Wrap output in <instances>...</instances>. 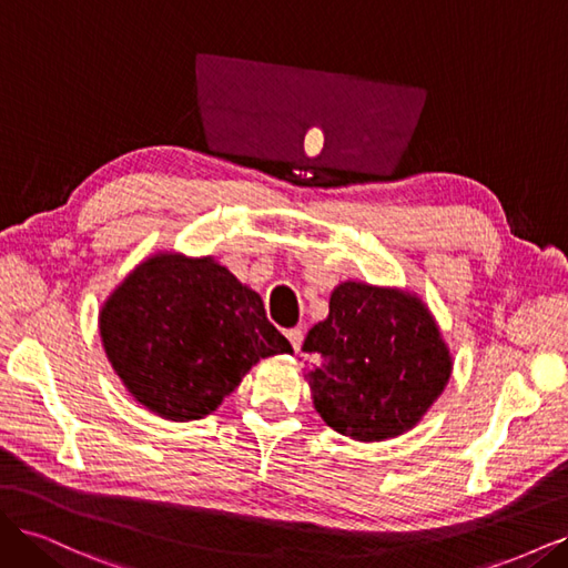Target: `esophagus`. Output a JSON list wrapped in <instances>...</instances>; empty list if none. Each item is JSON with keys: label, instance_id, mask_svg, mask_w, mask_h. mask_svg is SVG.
I'll use <instances>...</instances> for the list:
<instances>
[{"label": "esophagus", "instance_id": "1", "mask_svg": "<svg viewBox=\"0 0 568 568\" xmlns=\"http://www.w3.org/2000/svg\"><path fill=\"white\" fill-rule=\"evenodd\" d=\"M284 334H286V338L291 343V348L301 351V343H303V329H301V326H294V329H286Z\"/></svg>", "mask_w": 568, "mask_h": 568}]
</instances>
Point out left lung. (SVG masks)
Listing matches in <instances>:
<instances>
[{
  "label": "left lung",
  "mask_w": 568,
  "mask_h": 568,
  "mask_svg": "<svg viewBox=\"0 0 568 568\" xmlns=\"http://www.w3.org/2000/svg\"><path fill=\"white\" fill-rule=\"evenodd\" d=\"M315 409L334 432L384 440L415 426L450 379L453 359L424 303L393 288L341 284L329 317L303 341Z\"/></svg>",
  "instance_id": "1"
}]
</instances>
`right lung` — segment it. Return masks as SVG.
I'll use <instances>...</instances> for the list:
<instances>
[{"mask_svg": "<svg viewBox=\"0 0 568 568\" xmlns=\"http://www.w3.org/2000/svg\"><path fill=\"white\" fill-rule=\"evenodd\" d=\"M99 329L128 390L173 422L209 415L261 357L294 353L261 296L211 257H149L101 307Z\"/></svg>", "mask_w": 568, "mask_h": 568, "instance_id": "1", "label": "right lung"}]
</instances>
